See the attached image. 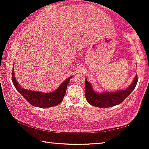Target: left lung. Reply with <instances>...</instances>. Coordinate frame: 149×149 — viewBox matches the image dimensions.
<instances>
[{
	"instance_id": "left-lung-1",
	"label": "left lung",
	"mask_w": 149,
	"mask_h": 149,
	"mask_svg": "<svg viewBox=\"0 0 149 149\" xmlns=\"http://www.w3.org/2000/svg\"><path fill=\"white\" fill-rule=\"evenodd\" d=\"M138 82L137 74L134 81L123 90H117L109 92H97L93 89L92 85L85 79V97L91 106L99 108H109L121 104L135 88Z\"/></svg>"
}]
</instances>
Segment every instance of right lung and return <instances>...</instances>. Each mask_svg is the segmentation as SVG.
I'll list each match as a JSON object with an SVG mask.
<instances>
[{"mask_svg": "<svg viewBox=\"0 0 149 149\" xmlns=\"http://www.w3.org/2000/svg\"><path fill=\"white\" fill-rule=\"evenodd\" d=\"M71 78L72 77L66 79L54 91L49 93L41 92L22 88L16 80L13 66L12 71V81L16 89L30 104L33 107L40 108L52 107L61 103L66 94L67 85Z\"/></svg>", "mask_w": 149, "mask_h": 149, "instance_id": "add662e5", "label": "right lung"}]
</instances>
